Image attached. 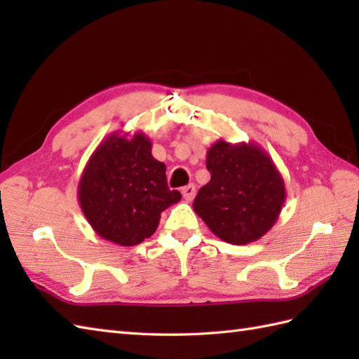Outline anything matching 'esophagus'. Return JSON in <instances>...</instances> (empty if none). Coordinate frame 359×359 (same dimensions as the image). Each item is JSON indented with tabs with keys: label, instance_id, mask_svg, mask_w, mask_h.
Returning a JSON list of instances; mask_svg holds the SVG:
<instances>
[{
	"label": "esophagus",
	"instance_id": "34e87169",
	"mask_svg": "<svg viewBox=\"0 0 359 359\" xmlns=\"http://www.w3.org/2000/svg\"><path fill=\"white\" fill-rule=\"evenodd\" d=\"M182 196H184V199L187 202H191L194 199V196H196V187L193 184L184 187V188H182Z\"/></svg>",
	"mask_w": 359,
	"mask_h": 359
}]
</instances>
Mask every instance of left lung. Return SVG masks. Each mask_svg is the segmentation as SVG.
Wrapping results in <instances>:
<instances>
[{
  "mask_svg": "<svg viewBox=\"0 0 359 359\" xmlns=\"http://www.w3.org/2000/svg\"><path fill=\"white\" fill-rule=\"evenodd\" d=\"M207 170L211 179L193 208L219 239L247 245L271 230L285 202V184L259 144L220 139L207 151Z\"/></svg>",
  "mask_w": 359,
  "mask_h": 359,
  "instance_id": "left-lung-1",
  "label": "left lung"
}]
</instances>
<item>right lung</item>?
Instances as JSON below:
<instances>
[{
    "label": "right lung",
    "instance_id": "add662e5",
    "mask_svg": "<svg viewBox=\"0 0 359 359\" xmlns=\"http://www.w3.org/2000/svg\"><path fill=\"white\" fill-rule=\"evenodd\" d=\"M143 133H112L89 157L79 182L83 215L100 238L133 247L156 233L160 215L182 196Z\"/></svg>",
    "mask_w": 359,
    "mask_h": 359
}]
</instances>
